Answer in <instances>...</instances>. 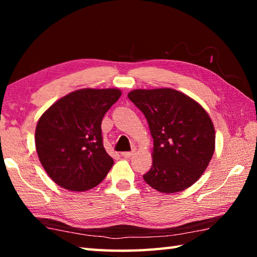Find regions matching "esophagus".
<instances>
[{"label": "esophagus", "mask_w": 257, "mask_h": 257, "mask_svg": "<svg viewBox=\"0 0 257 257\" xmlns=\"http://www.w3.org/2000/svg\"><path fill=\"white\" fill-rule=\"evenodd\" d=\"M133 154H134V152H122V153H121V156L124 159H129V158H132Z\"/></svg>", "instance_id": "34e87169"}]
</instances>
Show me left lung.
<instances>
[{"mask_svg":"<svg viewBox=\"0 0 257 257\" xmlns=\"http://www.w3.org/2000/svg\"><path fill=\"white\" fill-rule=\"evenodd\" d=\"M128 97L143 112L153 137V165L143 178L152 188L172 194L188 188L214 153V125L206 111L171 88L135 89Z\"/></svg>","mask_w":257,"mask_h":257,"instance_id":"1","label":"left lung"}]
</instances>
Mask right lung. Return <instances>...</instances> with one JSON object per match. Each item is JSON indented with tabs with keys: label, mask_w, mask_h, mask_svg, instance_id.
Masks as SVG:
<instances>
[{
	"label": "right lung",
	"mask_w": 257,
	"mask_h": 257,
	"mask_svg": "<svg viewBox=\"0 0 257 257\" xmlns=\"http://www.w3.org/2000/svg\"><path fill=\"white\" fill-rule=\"evenodd\" d=\"M121 92L85 88L60 98L38 120L35 144L56 185L84 191L101 184L113 165L103 146L102 120Z\"/></svg>",
	"instance_id": "obj_1"
}]
</instances>
